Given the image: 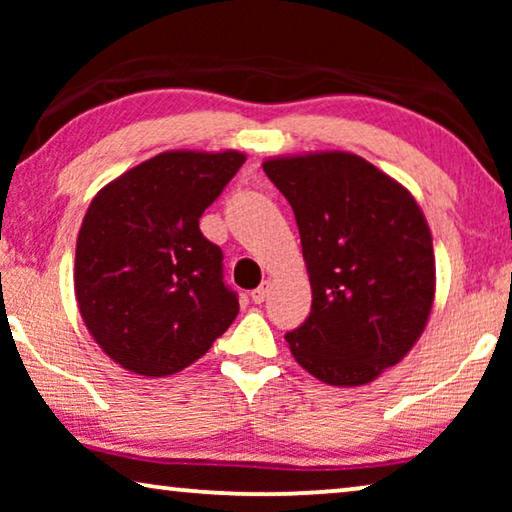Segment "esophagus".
Returning a JSON list of instances; mask_svg holds the SVG:
<instances>
[{"instance_id": "34e87169", "label": "esophagus", "mask_w": 512, "mask_h": 512, "mask_svg": "<svg viewBox=\"0 0 512 512\" xmlns=\"http://www.w3.org/2000/svg\"><path fill=\"white\" fill-rule=\"evenodd\" d=\"M268 291H270V284H268V282H263L261 286H258V289L251 291V300H254L256 305H261L263 300L268 298Z\"/></svg>"}]
</instances>
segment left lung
I'll use <instances>...</instances> for the list:
<instances>
[{
	"mask_svg": "<svg viewBox=\"0 0 512 512\" xmlns=\"http://www.w3.org/2000/svg\"><path fill=\"white\" fill-rule=\"evenodd\" d=\"M296 214L312 312L286 333L300 366L361 387L415 347L436 296L429 223L408 188L347 151L263 163Z\"/></svg>",
	"mask_w": 512,
	"mask_h": 512,
	"instance_id": "left-lung-1",
	"label": "left lung"
}]
</instances>
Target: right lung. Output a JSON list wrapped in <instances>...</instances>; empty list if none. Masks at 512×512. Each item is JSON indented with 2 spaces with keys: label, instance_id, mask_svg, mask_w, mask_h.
I'll return each instance as SVG.
<instances>
[{
  "label": "right lung",
  "instance_id": "right-lung-1",
  "mask_svg": "<svg viewBox=\"0 0 512 512\" xmlns=\"http://www.w3.org/2000/svg\"><path fill=\"white\" fill-rule=\"evenodd\" d=\"M244 160L240 151H165L90 202L76 240V303L121 368L174 375L233 324L240 303L223 284V254L200 233V216Z\"/></svg>",
  "mask_w": 512,
  "mask_h": 512
}]
</instances>
